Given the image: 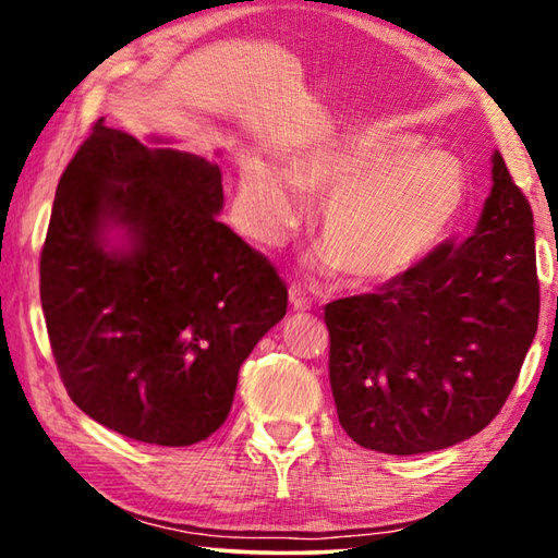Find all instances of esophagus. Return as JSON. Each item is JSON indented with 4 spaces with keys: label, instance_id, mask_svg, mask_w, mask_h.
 I'll use <instances>...</instances> for the list:
<instances>
[{
    "label": "esophagus",
    "instance_id": "obj_1",
    "mask_svg": "<svg viewBox=\"0 0 558 558\" xmlns=\"http://www.w3.org/2000/svg\"><path fill=\"white\" fill-rule=\"evenodd\" d=\"M310 305H313V302H310L305 288L290 286V307L295 310V313H305V310H310Z\"/></svg>",
    "mask_w": 558,
    "mask_h": 558
}]
</instances>
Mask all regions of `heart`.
I'll return each instance as SVG.
<instances>
[{"instance_id": "heart-1", "label": "heart", "mask_w": 558, "mask_h": 558, "mask_svg": "<svg viewBox=\"0 0 558 558\" xmlns=\"http://www.w3.org/2000/svg\"><path fill=\"white\" fill-rule=\"evenodd\" d=\"M310 199L319 268H342L354 286L409 276L446 243L470 209L472 182L458 157L436 153L418 132L354 125L302 149L290 167L251 155L241 167L245 221L260 241L295 229Z\"/></svg>"}]
</instances>
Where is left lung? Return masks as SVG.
Here are the masks:
<instances>
[{"instance_id": "8db88e82", "label": "left lung", "mask_w": 558, "mask_h": 558, "mask_svg": "<svg viewBox=\"0 0 558 558\" xmlns=\"http://www.w3.org/2000/svg\"><path fill=\"white\" fill-rule=\"evenodd\" d=\"M347 436L389 456L456 446L502 409L539 325L532 206L493 153L472 235L409 276L325 307Z\"/></svg>"}]
</instances>
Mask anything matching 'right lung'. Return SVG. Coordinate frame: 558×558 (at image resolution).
<instances>
[{
  "instance_id": "right-lung-1",
  "label": "right lung",
  "mask_w": 558,
  "mask_h": 558,
  "mask_svg": "<svg viewBox=\"0 0 558 558\" xmlns=\"http://www.w3.org/2000/svg\"><path fill=\"white\" fill-rule=\"evenodd\" d=\"M93 125L56 186L41 307L71 401L153 446L209 438L288 310L276 268L216 216L221 169Z\"/></svg>"
}]
</instances>
